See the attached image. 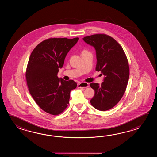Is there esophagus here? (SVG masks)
<instances>
[{"label":"esophagus","mask_w":157,"mask_h":157,"mask_svg":"<svg viewBox=\"0 0 157 157\" xmlns=\"http://www.w3.org/2000/svg\"><path fill=\"white\" fill-rule=\"evenodd\" d=\"M89 87V83L87 82H81V83H78L77 85V87L81 88V87Z\"/></svg>","instance_id":"esophagus-1"}]
</instances>
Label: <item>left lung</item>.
Returning a JSON list of instances; mask_svg holds the SVG:
<instances>
[{"label":"left lung","mask_w":157,"mask_h":157,"mask_svg":"<svg viewBox=\"0 0 157 157\" xmlns=\"http://www.w3.org/2000/svg\"><path fill=\"white\" fill-rule=\"evenodd\" d=\"M83 40L95 48L97 59L95 70L105 76L101 85L90 83L95 91L90 103L98 110H109L120 101L126 89L130 75L127 57L120 44L106 34H94L84 37Z\"/></svg>","instance_id":"1"}]
</instances>
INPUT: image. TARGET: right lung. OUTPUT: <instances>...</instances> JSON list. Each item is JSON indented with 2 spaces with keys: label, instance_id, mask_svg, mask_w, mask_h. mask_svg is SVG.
<instances>
[{
  "label": "right lung",
  "instance_id": "right-lung-1",
  "mask_svg": "<svg viewBox=\"0 0 157 157\" xmlns=\"http://www.w3.org/2000/svg\"><path fill=\"white\" fill-rule=\"evenodd\" d=\"M78 39L49 38L39 44L30 55L25 74L27 85L36 103L48 113H62L69 104L71 91L77 87L74 80L65 81L57 74Z\"/></svg>",
  "mask_w": 157,
  "mask_h": 157
}]
</instances>
